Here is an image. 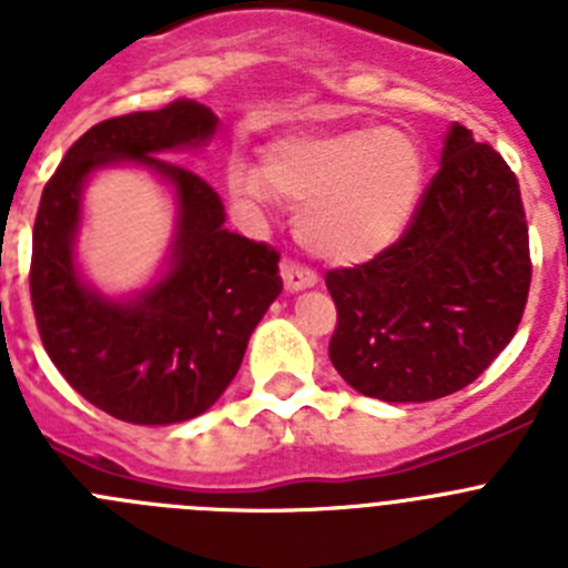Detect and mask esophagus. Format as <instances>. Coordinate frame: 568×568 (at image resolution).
I'll return each instance as SVG.
<instances>
[{
  "instance_id": "1",
  "label": "esophagus",
  "mask_w": 568,
  "mask_h": 568,
  "mask_svg": "<svg viewBox=\"0 0 568 568\" xmlns=\"http://www.w3.org/2000/svg\"><path fill=\"white\" fill-rule=\"evenodd\" d=\"M281 278H284V287L287 293H301V290H310L318 284V275L307 267H298L293 261H284L281 264Z\"/></svg>"
}]
</instances>
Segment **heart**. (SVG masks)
<instances>
[{
	"mask_svg": "<svg viewBox=\"0 0 568 568\" xmlns=\"http://www.w3.org/2000/svg\"><path fill=\"white\" fill-rule=\"evenodd\" d=\"M424 184V144L395 124L284 135L267 144L258 173L230 175L241 202L261 204L273 193L298 204L301 244L333 264H364L398 244Z\"/></svg>",
	"mask_w": 568,
	"mask_h": 568,
	"instance_id": "heart-1",
	"label": "heart"
}]
</instances>
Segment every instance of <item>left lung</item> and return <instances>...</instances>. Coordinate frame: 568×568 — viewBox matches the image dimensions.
Masks as SVG:
<instances>
[{"instance_id": "left-lung-1", "label": "left lung", "mask_w": 568, "mask_h": 568, "mask_svg": "<svg viewBox=\"0 0 568 568\" xmlns=\"http://www.w3.org/2000/svg\"><path fill=\"white\" fill-rule=\"evenodd\" d=\"M529 281L518 179L453 122L404 239L369 264L327 273L338 310L329 361L366 398L424 404L453 395L518 333Z\"/></svg>"}]
</instances>
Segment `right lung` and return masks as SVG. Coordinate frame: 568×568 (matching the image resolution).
<instances>
[{
    "label": "right lung",
    "mask_w": 568,
    "mask_h": 568,
    "mask_svg": "<svg viewBox=\"0 0 568 568\" xmlns=\"http://www.w3.org/2000/svg\"><path fill=\"white\" fill-rule=\"evenodd\" d=\"M219 130L207 104L179 99L99 122L64 153L33 224L30 298L50 361L73 389L128 424L168 426L207 413L281 295L278 253L224 227L202 175L170 162L199 153ZM154 175L174 204L163 267L139 291L110 296L78 258L83 190L102 169Z\"/></svg>",
    "instance_id": "1"
}]
</instances>
